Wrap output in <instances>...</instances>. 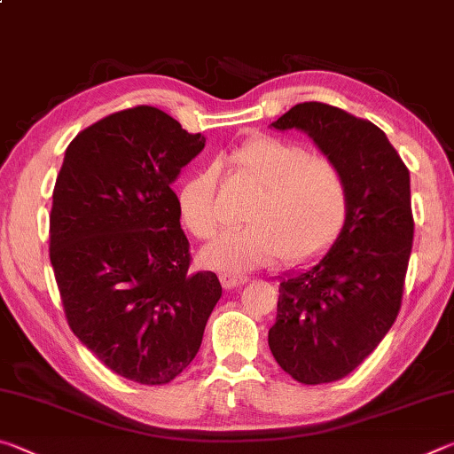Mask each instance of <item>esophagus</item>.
I'll return each instance as SVG.
<instances>
[{
    "mask_svg": "<svg viewBox=\"0 0 454 454\" xmlns=\"http://www.w3.org/2000/svg\"><path fill=\"white\" fill-rule=\"evenodd\" d=\"M246 280H248V278H246V276H236V274H228V272L220 274V282H222V286H224L226 290H232V288L242 286Z\"/></svg>",
    "mask_w": 454,
    "mask_h": 454,
    "instance_id": "1",
    "label": "esophagus"
}]
</instances>
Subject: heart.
Returning <instances> with one entry per match:
<instances>
[{
	"mask_svg": "<svg viewBox=\"0 0 454 454\" xmlns=\"http://www.w3.org/2000/svg\"><path fill=\"white\" fill-rule=\"evenodd\" d=\"M230 162L262 188V196L246 214L248 226L230 230L204 248L206 266L248 272L280 256L286 264H301L333 244L347 214V186L333 160L282 137L254 136L230 153ZM216 182V168H202L176 196L182 224L200 240H210L224 224Z\"/></svg>",
	"mask_w": 454,
	"mask_h": 454,
	"instance_id": "b5f03b06",
	"label": "heart"
}]
</instances>
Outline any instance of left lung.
Wrapping results in <instances>:
<instances>
[{
    "label": "left lung",
    "instance_id": "left-lung-1",
    "mask_svg": "<svg viewBox=\"0 0 454 454\" xmlns=\"http://www.w3.org/2000/svg\"><path fill=\"white\" fill-rule=\"evenodd\" d=\"M301 129L338 166L347 214L317 264L280 276L268 347L284 372L325 384L363 363L401 310L414 222L411 174L387 134L340 107L304 102L272 121Z\"/></svg>",
    "mask_w": 454,
    "mask_h": 454
}]
</instances>
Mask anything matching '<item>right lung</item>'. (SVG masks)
Instances as JSON below:
<instances>
[{"label":"right lung","instance_id":"right-lung-1","mask_svg":"<svg viewBox=\"0 0 454 454\" xmlns=\"http://www.w3.org/2000/svg\"><path fill=\"white\" fill-rule=\"evenodd\" d=\"M204 144L166 112L137 106L75 136L58 174L50 260L67 325L128 380H174L222 296L216 274L188 270L172 190Z\"/></svg>","mask_w":454,"mask_h":454}]
</instances>
